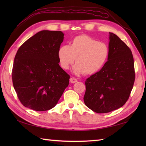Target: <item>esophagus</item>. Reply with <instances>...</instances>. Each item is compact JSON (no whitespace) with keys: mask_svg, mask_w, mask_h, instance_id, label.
Here are the masks:
<instances>
[{"mask_svg":"<svg viewBox=\"0 0 146 146\" xmlns=\"http://www.w3.org/2000/svg\"><path fill=\"white\" fill-rule=\"evenodd\" d=\"M70 82L71 83H76L77 82V80H76V78H74V77H72V78H71L70 79Z\"/></svg>","mask_w":146,"mask_h":146,"instance_id":"esophagus-1","label":"esophagus"}]
</instances>
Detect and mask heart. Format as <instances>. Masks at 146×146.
<instances>
[{
  "label": "heart",
  "instance_id": "obj_1",
  "mask_svg": "<svg viewBox=\"0 0 146 146\" xmlns=\"http://www.w3.org/2000/svg\"><path fill=\"white\" fill-rule=\"evenodd\" d=\"M58 59L61 66L70 69L75 61L73 72L76 75L84 73L93 75L104 67L109 55V49L104 42L86 35L76 36L70 46L64 45L59 49Z\"/></svg>",
  "mask_w": 146,
  "mask_h": 146
}]
</instances>
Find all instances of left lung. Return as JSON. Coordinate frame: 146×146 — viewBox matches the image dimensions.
<instances>
[{
    "label": "left lung",
    "mask_w": 146,
    "mask_h": 146,
    "mask_svg": "<svg viewBox=\"0 0 146 146\" xmlns=\"http://www.w3.org/2000/svg\"><path fill=\"white\" fill-rule=\"evenodd\" d=\"M109 55L104 67L86 79L85 104L95 112L108 113L124 105L135 81L134 58L130 48L109 33Z\"/></svg>",
    "instance_id": "left-lung-1"
}]
</instances>
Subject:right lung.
I'll return each mask as SVG.
<instances>
[{"label": "right lung", "instance_id": "right-lung-1", "mask_svg": "<svg viewBox=\"0 0 146 146\" xmlns=\"http://www.w3.org/2000/svg\"><path fill=\"white\" fill-rule=\"evenodd\" d=\"M63 39L60 31L43 30L19 48L12 78L24 107L36 111L50 110L69 85L70 75L59 64L58 52Z\"/></svg>", "mask_w": 146, "mask_h": 146}]
</instances>
